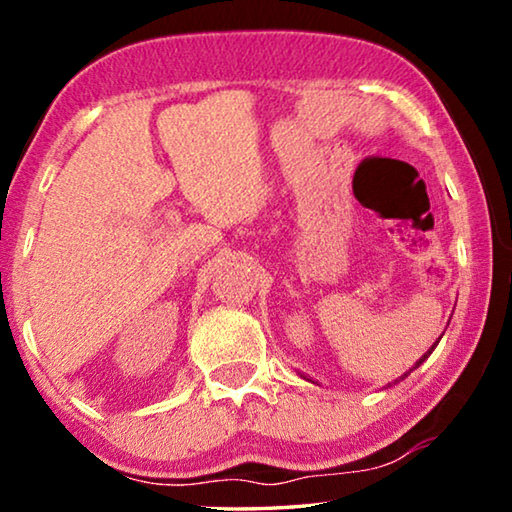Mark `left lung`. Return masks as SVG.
Returning <instances> with one entry per match:
<instances>
[{
    "mask_svg": "<svg viewBox=\"0 0 512 512\" xmlns=\"http://www.w3.org/2000/svg\"><path fill=\"white\" fill-rule=\"evenodd\" d=\"M436 345H438V341H436V343H433V345H431V348H429V352H427V354H424V357H422V359H420V361H418V363H415V366H413V368H418V366H420V363H422V361H424V359H427V357H429V354H431V352H433V350H436ZM413 368H411V370H413ZM411 370H409V372H411ZM409 372H406V375H409ZM406 375H402V377H400V379H404V377H406ZM400 379H395V381H400Z\"/></svg>",
    "mask_w": 512,
    "mask_h": 512,
    "instance_id": "8db88e82",
    "label": "left lung"
}]
</instances>
